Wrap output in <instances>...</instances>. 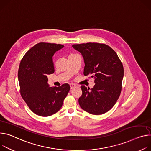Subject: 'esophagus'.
Masks as SVG:
<instances>
[{
	"instance_id": "1",
	"label": "esophagus",
	"mask_w": 151,
	"mask_h": 151,
	"mask_svg": "<svg viewBox=\"0 0 151 151\" xmlns=\"http://www.w3.org/2000/svg\"><path fill=\"white\" fill-rule=\"evenodd\" d=\"M70 88L72 89V88H73L74 87H76V85L74 84H70Z\"/></svg>"
}]
</instances>
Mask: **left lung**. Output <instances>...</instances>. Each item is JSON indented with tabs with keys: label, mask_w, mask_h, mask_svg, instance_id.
Returning a JSON list of instances; mask_svg holds the SVG:
<instances>
[{
	"label": "left lung",
	"mask_w": 151,
	"mask_h": 151,
	"mask_svg": "<svg viewBox=\"0 0 151 151\" xmlns=\"http://www.w3.org/2000/svg\"><path fill=\"white\" fill-rule=\"evenodd\" d=\"M84 61V75H91L93 88L81 86L78 102L84 111L94 115L108 111L116 104L122 90L123 67L117 53L110 47L97 43L72 45Z\"/></svg>",
	"instance_id": "8db88e82"
}]
</instances>
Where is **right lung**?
Segmentation results:
<instances>
[{
  "mask_svg": "<svg viewBox=\"0 0 151 151\" xmlns=\"http://www.w3.org/2000/svg\"><path fill=\"white\" fill-rule=\"evenodd\" d=\"M62 45L40 43L30 49L22 58L18 79L22 98L31 110L47 117L58 112L70 89L68 84L49 87L47 75L54 73L53 56Z\"/></svg>",
  "mask_w": 151,
  "mask_h": 151,
  "instance_id": "right-lung-1",
  "label": "right lung"
}]
</instances>
